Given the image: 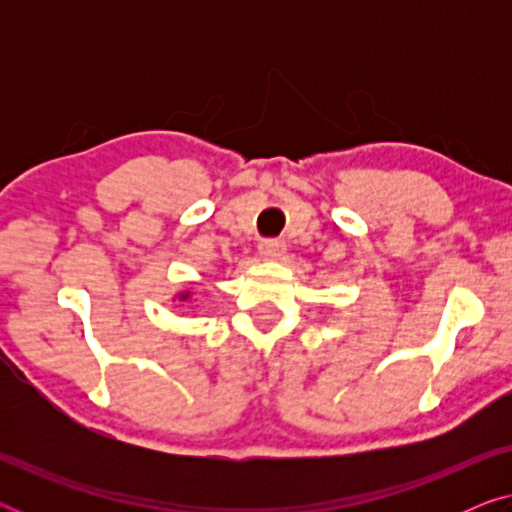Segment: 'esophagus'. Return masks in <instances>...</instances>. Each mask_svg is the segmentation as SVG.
<instances>
[{
    "label": "esophagus",
    "instance_id": "obj_1",
    "mask_svg": "<svg viewBox=\"0 0 512 512\" xmlns=\"http://www.w3.org/2000/svg\"><path fill=\"white\" fill-rule=\"evenodd\" d=\"M258 251H261L263 258L275 261V258H282V254L286 251V244L282 240H263L258 244Z\"/></svg>",
    "mask_w": 512,
    "mask_h": 512
}]
</instances>
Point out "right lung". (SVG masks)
Wrapping results in <instances>:
<instances>
[{
	"instance_id": "1",
	"label": "right lung",
	"mask_w": 512,
	"mask_h": 512,
	"mask_svg": "<svg viewBox=\"0 0 512 512\" xmlns=\"http://www.w3.org/2000/svg\"><path fill=\"white\" fill-rule=\"evenodd\" d=\"M184 298H186V296H184Z\"/></svg>"
}]
</instances>
